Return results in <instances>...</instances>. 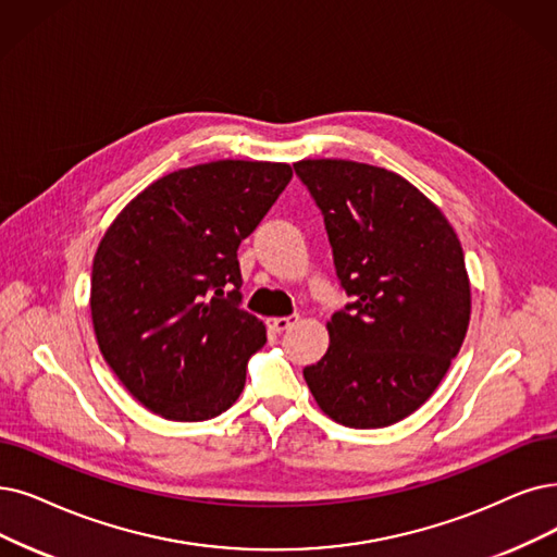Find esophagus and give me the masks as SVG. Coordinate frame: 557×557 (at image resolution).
<instances>
[{
    "instance_id": "34e87169",
    "label": "esophagus",
    "mask_w": 557,
    "mask_h": 557,
    "mask_svg": "<svg viewBox=\"0 0 557 557\" xmlns=\"http://www.w3.org/2000/svg\"><path fill=\"white\" fill-rule=\"evenodd\" d=\"M299 322V315H290V318H270L267 320V326H270L272 331L281 333V331H287L293 324Z\"/></svg>"
}]
</instances>
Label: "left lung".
I'll return each instance as SVG.
<instances>
[{
    "label": "left lung",
    "mask_w": 557,
    "mask_h": 557,
    "mask_svg": "<svg viewBox=\"0 0 557 557\" xmlns=\"http://www.w3.org/2000/svg\"><path fill=\"white\" fill-rule=\"evenodd\" d=\"M333 264L351 304L333 313L329 349L304 380L345 428H386L425 405L471 320L457 233L409 181L349 160H301Z\"/></svg>",
    "instance_id": "1"
}]
</instances>
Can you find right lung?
I'll return each mask as SVG.
<instances>
[{"label":"right lung","instance_id":"right-lung-1","mask_svg":"<svg viewBox=\"0 0 557 557\" xmlns=\"http://www.w3.org/2000/svg\"><path fill=\"white\" fill-rule=\"evenodd\" d=\"M293 169L219 160L173 171L121 210L91 274L98 347L152 413L196 422L233 407L264 324L239 308L237 249Z\"/></svg>","mask_w":557,"mask_h":557}]
</instances>
